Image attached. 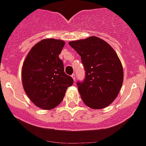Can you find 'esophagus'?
I'll return each mask as SVG.
<instances>
[{"label": "esophagus", "instance_id": "obj_1", "mask_svg": "<svg viewBox=\"0 0 146 146\" xmlns=\"http://www.w3.org/2000/svg\"><path fill=\"white\" fill-rule=\"evenodd\" d=\"M71 76H72V78L73 79V80H75V79H76V74H75V73H73Z\"/></svg>", "mask_w": 146, "mask_h": 146}]
</instances>
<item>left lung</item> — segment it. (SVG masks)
<instances>
[{"label":"left lung","mask_w":146,"mask_h":146,"mask_svg":"<svg viewBox=\"0 0 146 146\" xmlns=\"http://www.w3.org/2000/svg\"><path fill=\"white\" fill-rule=\"evenodd\" d=\"M70 46L81 56L85 70L78 90L86 106L104 109L117 98L123 83L124 72L120 59L109 43L97 36L71 41Z\"/></svg>","instance_id":"obj_1"}]
</instances>
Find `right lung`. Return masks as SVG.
I'll return each mask as SVG.
<instances>
[{"mask_svg": "<svg viewBox=\"0 0 146 146\" xmlns=\"http://www.w3.org/2000/svg\"><path fill=\"white\" fill-rule=\"evenodd\" d=\"M64 41L44 39L34 45L23 63L22 81L26 94L36 106L51 110L61 104L73 78L64 73L58 55Z\"/></svg>", "mask_w": 146, "mask_h": 146, "instance_id": "obj_1", "label": "right lung"}]
</instances>
